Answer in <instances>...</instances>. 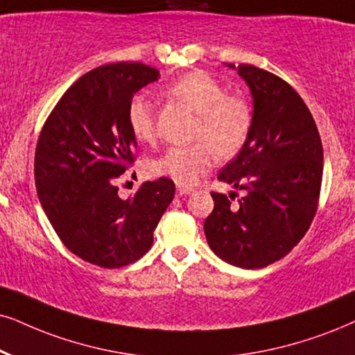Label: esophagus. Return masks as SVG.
Listing matches in <instances>:
<instances>
[{
	"mask_svg": "<svg viewBox=\"0 0 355 355\" xmlns=\"http://www.w3.org/2000/svg\"><path fill=\"white\" fill-rule=\"evenodd\" d=\"M191 191H193V188H190V187H177V195H178V196L190 195Z\"/></svg>",
	"mask_w": 355,
	"mask_h": 355,
	"instance_id": "esophagus-1",
	"label": "esophagus"
}]
</instances>
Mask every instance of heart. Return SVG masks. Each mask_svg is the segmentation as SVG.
I'll use <instances>...</instances> for the list:
<instances>
[{
  "label": "heart",
  "instance_id": "heart-1",
  "mask_svg": "<svg viewBox=\"0 0 355 355\" xmlns=\"http://www.w3.org/2000/svg\"><path fill=\"white\" fill-rule=\"evenodd\" d=\"M172 100L198 114L195 129L196 144L170 149L152 162V172L172 178L182 187L198 182L221 159H232L248 142L252 128V113L248 101L226 93L224 85L201 70L188 71L165 87ZM128 124L141 142L155 139V107L144 93H136L128 105Z\"/></svg>",
  "mask_w": 355,
  "mask_h": 355
}]
</instances>
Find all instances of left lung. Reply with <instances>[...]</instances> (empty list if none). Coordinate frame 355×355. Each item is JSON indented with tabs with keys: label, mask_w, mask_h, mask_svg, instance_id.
Instances as JSON below:
<instances>
[{
	"label": "left lung",
	"mask_w": 355,
	"mask_h": 355,
	"mask_svg": "<svg viewBox=\"0 0 355 355\" xmlns=\"http://www.w3.org/2000/svg\"><path fill=\"white\" fill-rule=\"evenodd\" d=\"M237 73L254 98L245 146L218 180L245 190L213 191L214 209L205 219L211 250L242 268H262L284 259L311 226L322 180V146L316 123L295 88L270 71L241 64Z\"/></svg>",
	"instance_id": "1"
}]
</instances>
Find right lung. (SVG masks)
<instances>
[{
    "label": "right lung",
    "mask_w": 355,
    "mask_h": 355,
    "mask_svg": "<svg viewBox=\"0 0 355 355\" xmlns=\"http://www.w3.org/2000/svg\"><path fill=\"white\" fill-rule=\"evenodd\" d=\"M157 78L159 70L141 62L98 67L67 89L40 131L39 201L65 248L93 266L119 268L141 259L175 196L165 177L144 182L128 200L116 187L136 160L129 100Z\"/></svg>",
    "instance_id": "add662e5"
}]
</instances>
